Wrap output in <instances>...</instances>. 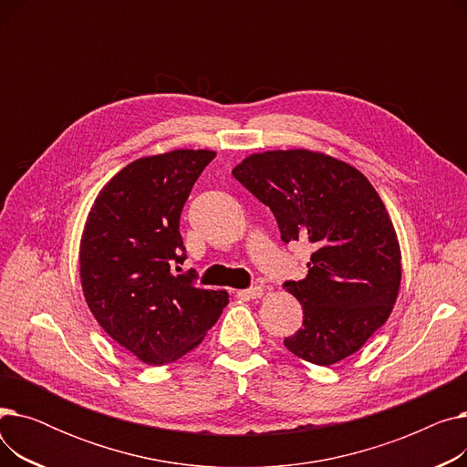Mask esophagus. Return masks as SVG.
<instances>
[{
    "label": "esophagus",
    "instance_id": "1",
    "mask_svg": "<svg viewBox=\"0 0 467 467\" xmlns=\"http://www.w3.org/2000/svg\"><path fill=\"white\" fill-rule=\"evenodd\" d=\"M238 296L244 299H259L263 296V287L261 285H252L248 289H240Z\"/></svg>",
    "mask_w": 467,
    "mask_h": 467
}]
</instances>
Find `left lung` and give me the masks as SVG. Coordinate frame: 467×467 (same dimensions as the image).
I'll return each instance as SVG.
<instances>
[{
  "mask_svg": "<svg viewBox=\"0 0 467 467\" xmlns=\"http://www.w3.org/2000/svg\"><path fill=\"white\" fill-rule=\"evenodd\" d=\"M233 176L271 208L282 240L312 244L308 275L284 287L303 305V327L284 338L297 358L333 365L386 324L401 284V250L379 192L326 153H254Z\"/></svg>",
  "mask_w": 467,
  "mask_h": 467,
  "instance_id": "left-lung-1",
  "label": "left lung"
}]
</instances>
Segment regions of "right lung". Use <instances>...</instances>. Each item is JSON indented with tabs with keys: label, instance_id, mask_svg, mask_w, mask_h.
Listing matches in <instances>:
<instances>
[{
	"label": "right lung",
	"instance_id": "obj_1",
	"mask_svg": "<svg viewBox=\"0 0 467 467\" xmlns=\"http://www.w3.org/2000/svg\"><path fill=\"white\" fill-rule=\"evenodd\" d=\"M215 157L176 150L141 157L98 192L79 248L85 301L96 322L147 365L176 361L199 347L229 303L225 289L194 285L185 261L180 215Z\"/></svg>",
	"mask_w": 467,
	"mask_h": 467
}]
</instances>
